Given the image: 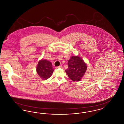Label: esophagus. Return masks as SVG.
I'll return each instance as SVG.
<instances>
[{"mask_svg": "<svg viewBox=\"0 0 124 124\" xmlns=\"http://www.w3.org/2000/svg\"><path fill=\"white\" fill-rule=\"evenodd\" d=\"M57 68H63V66L62 65H60V66H58Z\"/></svg>", "mask_w": 124, "mask_h": 124, "instance_id": "obj_1", "label": "esophagus"}]
</instances>
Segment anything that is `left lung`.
Returning a JSON list of instances; mask_svg holds the SVG:
<instances>
[{"instance_id": "8db88e82", "label": "left lung", "mask_w": 124, "mask_h": 124, "mask_svg": "<svg viewBox=\"0 0 124 124\" xmlns=\"http://www.w3.org/2000/svg\"><path fill=\"white\" fill-rule=\"evenodd\" d=\"M68 68L65 70L69 78L74 81H79L87 69V66L81 58L72 56L68 62Z\"/></svg>"}]
</instances>
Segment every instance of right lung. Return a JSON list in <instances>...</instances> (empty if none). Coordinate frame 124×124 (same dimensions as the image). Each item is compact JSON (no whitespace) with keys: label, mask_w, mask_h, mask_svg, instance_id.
<instances>
[{"label":"right lung","mask_w":124,"mask_h":124,"mask_svg":"<svg viewBox=\"0 0 124 124\" xmlns=\"http://www.w3.org/2000/svg\"><path fill=\"white\" fill-rule=\"evenodd\" d=\"M53 71L52 63L46 59L40 60L37 66V72L43 80H46L51 77Z\"/></svg>","instance_id":"1"}]
</instances>
